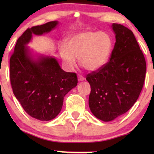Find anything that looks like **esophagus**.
Segmentation results:
<instances>
[{"mask_svg":"<svg viewBox=\"0 0 154 154\" xmlns=\"http://www.w3.org/2000/svg\"><path fill=\"white\" fill-rule=\"evenodd\" d=\"M78 80L79 81V82H82V81L85 80V77L82 75H79L78 76Z\"/></svg>","mask_w":154,"mask_h":154,"instance_id":"1","label":"esophagus"}]
</instances>
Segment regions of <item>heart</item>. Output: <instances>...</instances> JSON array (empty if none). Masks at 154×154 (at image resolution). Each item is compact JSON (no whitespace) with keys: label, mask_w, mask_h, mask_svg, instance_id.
<instances>
[{"label":"heart","mask_w":154,"mask_h":154,"mask_svg":"<svg viewBox=\"0 0 154 154\" xmlns=\"http://www.w3.org/2000/svg\"><path fill=\"white\" fill-rule=\"evenodd\" d=\"M59 52L65 66L72 69L76 66V59L91 72L100 69L109 61L113 49V40L105 32L85 30L67 38L66 45H58Z\"/></svg>","instance_id":"heart-1"}]
</instances>
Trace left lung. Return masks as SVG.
<instances>
[{"label":"left lung","instance_id":"1","mask_svg":"<svg viewBox=\"0 0 154 154\" xmlns=\"http://www.w3.org/2000/svg\"><path fill=\"white\" fill-rule=\"evenodd\" d=\"M116 43L109 61L86 77L91 85L89 107L95 117L110 122L122 115L138 98L146 63L133 32L119 24L111 26Z\"/></svg>","mask_w":154,"mask_h":154}]
</instances>
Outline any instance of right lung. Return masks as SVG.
<instances>
[{
  "instance_id": "add662e5",
  "label": "right lung",
  "mask_w": 154,
  "mask_h": 154,
  "mask_svg": "<svg viewBox=\"0 0 154 154\" xmlns=\"http://www.w3.org/2000/svg\"><path fill=\"white\" fill-rule=\"evenodd\" d=\"M58 21L28 28L19 37L10 58L12 90L24 110L32 117L49 121L59 114L63 98L77 85V75L64 72L54 57L35 58L27 44L32 35L51 32Z\"/></svg>"
}]
</instances>
